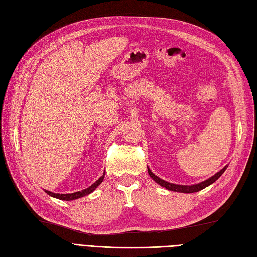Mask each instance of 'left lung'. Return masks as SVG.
Here are the masks:
<instances>
[{
  "mask_svg": "<svg viewBox=\"0 0 257 257\" xmlns=\"http://www.w3.org/2000/svg\"><path fill=\"white\" fill-rule=\"evenodd\" d=\"M228 168V165H226L225 168L221 169L219 172H217L216 174L213 175L212 177H210L209 179L204 180V182H201L199 184L196 185H176V184H173V183H169L166 182L164 179H161L160 177H158L157 175H155L154 173L151 172V170L148 168V174L150 175V177L155 180L157 184L160 185L161 187H164L168 190H172V191H176V192H182V193H192V192H197L204 189L205 187L212 185L213 183L216 182V180L223 175V173L226 171V169Z\"/></svg>",
  "mask_w": 257,
  "mask_h": 257,
  "instance_id": "1",
  "label": "left lung"
}]
</instances>
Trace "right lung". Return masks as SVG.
<instances>
[{
	"mask_svg": "<svg viewBox=\"0 0 257 257\" xmlns=\"http://www.w3.org/2000/svg\"><path fill=\"white\" fill-rule=\"evenodd\" d=\"M105 175H106V172L103 171L102 175L96 180V182L88 187V188L86 189H83L81 191H77V192H73V193H55V192H52V191H48L46 189H44V191L47 193L48 196H51L53 198H56V199H59V200H65V201H71V200H75V199H79V198H82V197H85L87 195H89V193H92L97 187H98L101 183L103 178H105Z\"/></svg>",
	"mask_w": 257,
	"mask_h": 257,
	"instance_id": "1",
	"label": "right lung"
}]
</instances>
